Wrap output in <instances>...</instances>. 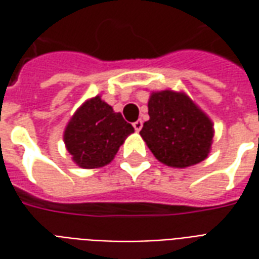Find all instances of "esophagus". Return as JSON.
Returning a JSON list of instances; mask_svg holds the SVG:
<instances>
[{
  "label": "esophagus",
  "instance_id": "34e87169",
  "mask_svg": "<svg viewBox=\"0 0 259 259\" xmlns=\"http://www.w3.org/2000/svg\"><path fill=\"white\" fill-rule=\"evenodd\" d=\"M133 127L136 129V132H140L141 127H143V122H141L140 119H139V120H136L135 123H133Z\"/></svg>",
  "mask_w": 259,
  "mask_h": 259
}]
</instances>
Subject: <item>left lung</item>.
Masks as SVG:
<instances>
[{
  "label": "left lung",
  "instance_id": "8db88e82",
  "mask_svg": "<svg viewBox=\"0 0 259 259\" xmlns=\"http://www.w3.org/2000/svg\"><path fill=\"white\" fill-rule=\"evenodd\" d=\"M148 115L140 136L159 162L182 169L208 157L213 122L185 91H151Z\"/></svg>",
  "mask_w": 259,
  "mask_h": 259
}]
</instances>
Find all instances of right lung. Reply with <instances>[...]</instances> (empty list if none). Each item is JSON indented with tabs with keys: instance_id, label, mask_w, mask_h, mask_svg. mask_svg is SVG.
<instances>
[{
	"instance_id": "1",
	"label": "right lung",
	"mask_w": 259,
	"mask_h": 259,
	"mask_svg": "<svg viewBox=\"0 0 259 259\" xmlns=\"http://www.w3.org/2000/svg\"><path fill=\"white\" fill-rule=\"evenodd\" d=\"M135 132L120 112L96 96L80 105L64 130V143L77 166L102 168L112 161L119 147Z\"/></svg>"
}]
</instances>
